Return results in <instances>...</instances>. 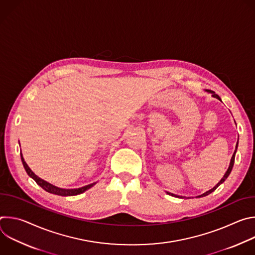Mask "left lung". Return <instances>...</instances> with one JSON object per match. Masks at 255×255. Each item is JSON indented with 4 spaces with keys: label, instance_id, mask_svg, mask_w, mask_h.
<instances>
[{
    "label": "left lung",
    "instance_id": "left-lung-1",
    "mask_svg": "<svg viewBox=\"0 0 255 255\" xmlns=\"http://www.w3.org/2000/svg\"><path fill=\"white\" fill-rule=\"evenodd\" d=\"M208 93H211L212 94V96L214 97V98H217L218 100H221L220 99V97L218 96V95H216L213 91H210V90H206ZM237 147H238V141H237V144H236V148H235V151H234V153H233V155H232V158H231V160H230V164H229V167H228V169H227V171L225 172V174H224V176L221 178V180L219 181V183H218L213 189H211L210 191H208V192H206V193H204V194H202V195H200V196H198L197 198H202V197H206V196H208L209 194H211V193H213L218 187H219L221 184H223L224 181L226 180V178L229 176V174H230V172H231V170H232V168H233V165H234V160H235V153H236V151H237ZM167 194L168 195H170V196H172V197H176V198H180V199H183V198H185V197H181V196H176V195H173V194H170V193H168L167 192Z\"/></svg>",
    "mask_w": 255,
    "mask_h": 255
}]
</instances>
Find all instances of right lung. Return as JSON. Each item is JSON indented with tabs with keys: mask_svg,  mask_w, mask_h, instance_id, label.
I'll return each instance as SVG.
<instances>
[{
	"mask_svg": "<svg viewBox=\"0 0 255 255\" xmlns=\"http://www.w3.org/2000/svg\"><path fill=\"white\" fill-rule=\"evenodd\" d=\"M21 154V160H22V163L24 165V168L26 170V172L28 173V175L30 177H32L35 181L36 184L39 185L43 190H45L46 192L50 193V194H54V195H57V196H63V197H67V196H77V195H80V194H83L84 192H86L87 190L91 189L96 183H93V184H90L88 186H85V187H82V188H79V189H61V188H57L49 183H47V181H45L44 179L38 177L37 175H36L31 169L30 167L27 165V163L25 162L24 158H23V155L22 153Z\"/></svg>",
	"mask_w": 255,
	"mask_h": 255,
	"instance_id": "obj_1",
	"label": "right lung"
}]
</instances>
